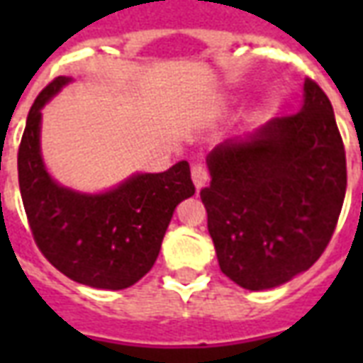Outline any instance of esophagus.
<instances>
[{"label":"esophagus","instance_id":"1","mask_svg":"<svg viewBox=\"0 0 363 363\" xmlns=\"http://www.w3.org/2000/svg\"><path fill=\"white\" fill-rule=\"evenodd\" d=\"M192 181H194L196 190L204 189L206 182H208V169L204 165H200V163L192 165Z\"/></svg>","mask_w":363,"mask_h":363}]
</instances>
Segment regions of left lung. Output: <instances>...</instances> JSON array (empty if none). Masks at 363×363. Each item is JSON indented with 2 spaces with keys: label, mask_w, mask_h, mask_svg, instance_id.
Returning <instances> with one entry per match:
<instances>
[{
  "label": "left lung",
  "mask_w": 363,
  "mask_h": 363,
  "mask_svg": "<svg viewBox=\"0 0 363 363\" xmlns=\"http://www.w3.org/2000/svg\"><path fill=\"white\" fill-rule=\"evenodd\" d=\"M200 192L221 272L251 291L289 281L317 262L346 194V153L333 104L313 79L301 111L208 153Z\"/></svg>",
  "instance_id": "8db88e82"
}]
</instances>
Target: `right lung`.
<instances>
[{"mask_svg":"<svg viewBox=\"0 0 363 363\" xmlns=\"http://www.w3.org/2000/svg\"><path fill=\"white\" fill-rule=\"evenodd\" d=\"M72 77L60 75L36 96L17 155L28 225L52 267L99 289H124L150 272L177 206L194 194L186 161L163 173H135L118 186L85 194L54 181L40 153L43 106Z\"/></svg>","mask_w":363,"mask_h":363,"instance_id":"add662e5","label":"right lung"}]
</instances>
